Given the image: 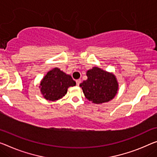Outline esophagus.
<instances>
[{"instance_id": "esophagus-1", "label": "esophagus", "mask_w": 157, "mask_h": 157, "mask_svg": "<svg viewBox=\"0 0 157 157\" xmlns=\"http://www.w3.org/2000/svg\"><path fill=\"white\" fill-rule=\"evenodd\" d=\"M76 85H77V86H79V84L81 83V79H78V80L76 81Z\"/></svg>"}]
</instances>
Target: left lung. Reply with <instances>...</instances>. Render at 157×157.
Wrapping results in <instances>:
<instances>
[{"mask_svg":"<svg viewBox=\"0 0 157 157\" xmlns=\"http://www.w3.org/2000/svg\"><path fill=\"white\" fill-rule=\"evenodd\" d=\"M88 79L80 83L86 98L94 104L109 102L117 95L119 83L112 72L94 67L86 72Z\"/></svg>","mask_w":157,"mask_h":157,"instance_id":"1","label":"left lung"}]
</instances>
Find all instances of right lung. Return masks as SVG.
Masks as SVG:
<instances>
[{"label":"right lung","mask_w":157,"mask_h":157,"mask_svg":"<svg viewBox=\"0 0 157 157\" xmlns=\"http://www.w3.org/2000/svg\"><path fill=\"white\" fill-rule=\"evenodd\" d=\"M75 86L76 82L70 75L55 67L48 71L42 78L39 88L45 100L55 101L66 95L68 88Z\"/></svg>","instance_id":"obj_1"}]
</instances>
